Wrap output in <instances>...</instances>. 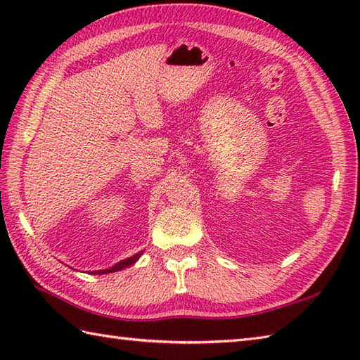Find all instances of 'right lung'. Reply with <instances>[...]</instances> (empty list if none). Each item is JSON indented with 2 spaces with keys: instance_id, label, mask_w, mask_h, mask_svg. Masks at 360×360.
Here are the masks:
<instances>
[{
  "instance_id": "1",
  "label": "right lung",
  "mask_w": 360,
  "mask_h": 360,
  "mask_svg": "<svg viewBox=\"0 0 360 360\" xmlns=\"http://www.w3.org/2000/svg\"><path fill=\"white\" fill-rule=\"evenodd\" d=\"M143 252V250H142ZM142 252H139V254H136V255H133V257H129V258H125V259H122V262H119V263H116L114 266H111V267H108V269H102V271H93L91 274H111V272H117V271H122V269H125V267H128V266H131V264H134L137 259L141 258V255H142Z\"/></svg>"
}]
</instances>
